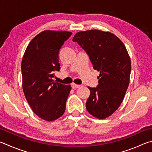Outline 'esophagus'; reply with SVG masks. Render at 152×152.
<instances>
[{
	"instance_id": "1",
	"label": "esophagus",
	"mask_w": 152,
	"mask_h": 152,
	"mask_svg": "<svg viewBox=\"0 0 152 152\" xmlns=\"http://www.w3.org/2000/svg\"><path fill=\"white\" fill-rule=\"evenodd\" d=\"M71 86H72V88H74V89H76V88H79L80 86V85L76 84H74V83L72 84Z\"/></svg>"
}]
</instances>
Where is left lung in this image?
I'll return each mask as SVG.
<instances>
[{"label": "left lung", "instance_id": "1", "mask_svg": "<svg viewBox=\"0 0 152 152\" xmlns=\"http://www.w3.org/2000/svg\"><path fill=\"white\" fill-rule=\"evenodd\" d=\"M72 40L86 52L94 70L100 72L98 85L89 88L86 109L98 119L116 111L129 83L131 60L125 45L110 32L90 30L77 32Z\"/></svg>", "mask_w": 152, "mask_h": 152}]
</instances>
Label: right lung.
Returning <instances> with one entry per match:
<instances>
[{
  "label": "right lung",
  "mask_w": 152,
  "mask_h": 152,
  "mask_svg": "<svg viewBox=\"0 0 152 152\" xmlns=\"http://www.w3.org/2000/svg\"><path fill=\"white\" fill-rule=\"evenodd\" d=\"M72 34L48 30L41 32L30 41L22 60L24 96L35 114L48 122L64 114L72 89L70 85L52 80L54 72L60 69V49Z\"/></svg>",
  "instance_id": "obj_1"
}]
</instances>
